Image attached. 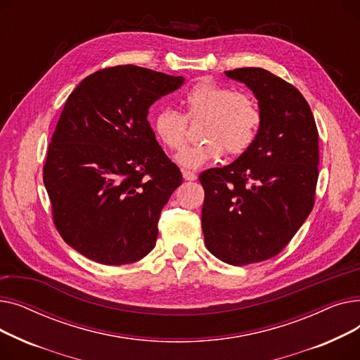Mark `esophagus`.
<instances>
[{
    "label": "esophagus",
    "mask_w": 360,
    "mask_h": 360,
    "mask_svg": "<svg viewBox=\"0 0 360 360\" xmlns=\"http://www.w3.org/2000/svg\"><path fill=\"white\" fill-rule=\"evenodd\" d=\"M182 176L185 181H195L197 179V175L194 172H191V170H182Z\"/></svg>",
    "instance_id": "esophagus-1"
}]
</instances>
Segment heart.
<instances>
[{"label": "heart", "mask_w": 360, "mask_h": 360, "mask_svg": "<svg viewBox=\"0 0 360 360\" xmlns=\"http://www.w3.org/2000/svg\"><path fill=\"white\" fill-rule=\"evenodd\" d=\"M186 113L172 108H162L153 120V131L169 150H179L186 139V118H204L200 137L202 143L182 148L175 162L185 169H198L220 159L228 151L240 156L255 143L262 122V112L257 101L247 93L214 80L204 79L184 94Z\"/></svg>", "instance_id": "1"}]
</instances>
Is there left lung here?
<instances>
[{
	"instance_id": "left-lung-1",
	"label": "left lung",
	"mask_w": 360,
	"mask_h": 360,
	"mask_svg": "<svg viewBox=\"0 0 360 360\" xmlns=\"http://www.w3.org/2000/svg\"><path fill=\"white\" fill-rule=\"evenodd\" d=\"M258 99L255 143L233 163L207 169L201 224L205 247L231 266L266 261L286 247L315 202L318 129L302 93L257 67L224 71Z\"/></svg>"
}]
</instances>
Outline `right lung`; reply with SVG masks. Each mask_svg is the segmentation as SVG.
Segmentation results:
<instances>
[{"label":"right lung","instance_id":"right-lung-1","mask_svg":"<svg viewBox=\"0 0 360 360\" xmlns=\"http://www.w3.org/2000/svg\"><path fill=\"white\" fill-rule=\"evenodd\" d=\"M182 83L117 65L87 75L68 96L48 147L44 184L56 231L86 258L122 266L155 248L162 209L182 175L156 141L147 113Z\"/></svg>","mask_w":360,"mask_h":360}]
</instances>
